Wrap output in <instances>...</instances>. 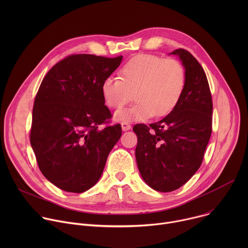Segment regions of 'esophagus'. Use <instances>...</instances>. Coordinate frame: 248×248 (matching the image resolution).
Listing matches in <instances>:
<instances>
[{"instance_id":"esophagus-1","label":"esophagus","mask_w":248,"mask_h":248,"mask_svg":"<svg viewBox=\"0 0 248 248\" xmlns=\"http://www.w3.org/2000/svg\"><path fill=\"white\" fill-rule=\"evenodd\" d=\"M122 128H123L124 131H126V130H129L131 128V125L128 123L124 122V123H122Z\"/></svg>"}]
</instances>
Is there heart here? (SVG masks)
I'll use <instances>...</instances> for the list:
<instances>
[{"instance_id": "obj_1", "label": "heart", "mask_w": 248, "mask_h": 248, "mask_svg": "<svg viewBox=\"0 0 248 248\" xmlns=\"http://www.w3.org/2000/svg\"><path fill=\"white\" fill-rule=\"evenodd\" d=\"M119 75L121 79L106 78L101 92L111 109L123 108L134 93L136 103L116 114V119L122 122L169 115L178 105L186 84L185 68L178 60L155 55L131 58L121 67Z\"/></svg>"}]
</instances>
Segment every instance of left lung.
Here are the masks:
<instances>
[{
    "label": "left lung",
    "instance_id": "1",
    "mask_svg": "<svg viewBox=\"0 0 248 248\" xmlns=\"http://www.w3.org/2000/svg\"><path fill=\"white\" fill-rule=\"evenodd\" d=\"M186 68V84L176 107L160 122L137 124L135 157L141 176L153 189L183 186L200 168L212 133L213 102L205 72L186 50H174Z\"/></svg>",
    "mask_w": 248,
    "mask_h": 248
}]
</instances>
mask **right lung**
Segmentation results:
<instances>
[{
	"label": "right lung",
	"instance_id": "obj_1",
	"mask_svg": "<svg viewBox=\"0 0 248 248\" xmlns=\"http://www.w3.org/2000/svg\"><path fill=\"white\" fill-rule=\"evenodd\" d=\"M122 60L69 55L41 82L32 110L30 143L43 175L64 191L91 188L122 136L121 124L110 123L112 114L101 92L103 81Z\"/></svg>",
	"mask_w": 248,
	"mask_h": 248
}]
</instances>
